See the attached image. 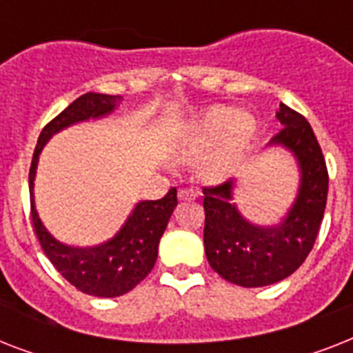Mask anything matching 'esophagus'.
<instances>
[{
    "label": "esophagus",
    "instance_id": "obj_1",
    "mask_svg": "<svg viewBox=\"0 0 353 353\" xmlns=\"http://www.w3.org/2000/svg\"><path fill=\"white\" fill-rule=\"evenodd\" d=\"M177 198L181 199V201H192V199L199 198V190H196V188H181L179 194H177Z\"/></svg>",
    "mask_w": 353,
    "mask_h": 353
}]
</instances>
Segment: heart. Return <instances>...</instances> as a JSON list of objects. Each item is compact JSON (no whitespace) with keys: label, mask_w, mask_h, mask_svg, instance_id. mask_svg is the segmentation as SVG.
I'll use <instances>...</instances> for the list:
<instances>
[{"label":"heart","mask_w":353,"mask_h":353,"mask_svg":"<svg viewBox=\"0 0 353 353\" xmlns=\"http://www.w3.org/2000/svg\"><path fill=\"white\" fill-rule=\"evenodd\" d=\"M256 135L251 113L212 106L183 126L179 143L194 154H203L199 168L210 179H225L241 166Z\"/></svg>","instance_id":"heart-1"}]
</instances>
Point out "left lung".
Returning <instances> with one entry per match:
<instances>
[{
  "label": "left lung",
  "instance_id": "left-lung-1",
  "mask_svg": "<svg viewBox=\"0 0 353 353\" xmlns=\"http://www.w3.org/2000/svg\"><path fill=\"white\" fill-rule=\"evenodd\" d=\"M282 124L268 146L295 155L301 185L279 225L252 223L236 207L234 179L203 188L205 254L210 268L227 282L262 288L288 279L306 260L317 240L328 198V170L312 126L301 113L280 104Z\"/></svg>",
  "mask_w": 353,
  "mask_h": 353
}]
</instances>
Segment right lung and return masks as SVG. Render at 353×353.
Segmentation results:
<instances>
[{
	"label": "right lung",
	"instance_id": "add662e5",
	"mask_svg": "<svg viewBox=\"0 0 353 353\" xmlns=\"http://www.w3.org/2000/svg\"><path fill=\"white\" fill-rule=\"evenodd\" d=\"M121 101L122 97L85 93L71 102L41 130L29 172L30 216L43 252L69 284L82 293L106 299L132 291L154 269L161 236L177 205V190L170 188L165 198L155 201H139L117 234L104 243L71 247L58 241L41 223L34 207V177L41 150L54 133L77 122L106 117Z\"/></svg>",
	"mask_w": 353,
	"mask_h": 353
}]
</instances>
